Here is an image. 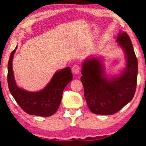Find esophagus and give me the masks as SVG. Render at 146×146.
Wrapping results in <instances>:
<instances>
[{"mask_svg":"<svg viewBox=\"0 0 146 146\" xmlns=\"http://www.w3.org/2000/svg\"><path fill=\"white\" fill-rule=\"evenodd\" d=\"M72 72L74 74H78L80 72V67L78 65H74L72 67Z\"/></svg>","mask_w":146,"mask_h":146,"instance_id":"esophagus-1","label":"esophagus"}]
</instances>
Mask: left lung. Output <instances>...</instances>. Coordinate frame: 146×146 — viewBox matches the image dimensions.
<instances>
[{
  "label": "left lung",
  "instance_id": "obj_1",
  "mask_svg": "<svg viewBox=\"0 0 146 146\" xmlns=\"http://www.w3.org/2000/svg\"><path fill=\"white\" fill-rule=\"evenodd\" d=\"M116 42L124 52L126 66L120 74L108 77L101 56L83 62L81 82L87 105L95 114L111 115L133 99L137 85L138 64L131 41L126 33L119 31Z\"/></svg>",
  "mask_w": 146,
  "mask_h": 146
}]
</instances>
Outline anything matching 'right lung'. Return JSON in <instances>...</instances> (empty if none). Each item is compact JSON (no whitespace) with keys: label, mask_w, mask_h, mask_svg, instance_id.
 Masks as SVG:
<instances>
[{"label":"right lung","mask_w":146,"mask_h":146,"mask_svg":"<svg viewBox=\"0 0 146 146\" xmlns=\"http://www.w3.org/2000/svg\"><path fill=\"white\" fill-rule=\"evenodd\" d=\"M17 48V46L11 52L8 63L7 80L10 92L25 112L38 116H50L58 109L64 90L72 80L70 68L56 72L49 83L41 90H25L18 86L13 73V60Z\"/></svg>","instance_id":"add662e5"}]
</instances>
